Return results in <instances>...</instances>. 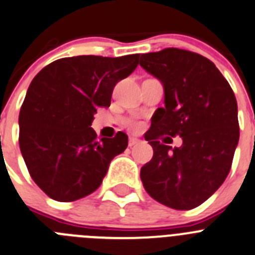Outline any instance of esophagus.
<instances>
[{
    "mask_svg": "<svg viewBox=\"0 0 255 255\" xmlns=\"http://www.w3.org/2000/svg\"><path fill=\"white\" fill-rule=\"evenodd\" d=\"M138 143H139V139L136 138V137H129V139H128V146H129V147H132V146Z\"/></svg>",
    "mask_w": 255,
    "mask_h": 255,
    "instance_id": "esophagus-1",
    "label": "esophagus"
}]
</instances>
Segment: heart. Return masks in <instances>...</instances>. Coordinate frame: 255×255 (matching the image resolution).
Returning a JSON list of instances; mask_svg holds the SVG:
<instances>
[{"label":"heart","mask_w":255,"mask_h":255,"mask_svg":"<svg viewBox=\"0 0 255 255\" xmlns=\"http://www.w3.org/2000/svg\"><path fill=\"white\" fill-rule=\"evenodd\" d=\"M128 127H129L130 129H133V130H138L139 128H141V123L133 122V121H130V122H128Z\"/></svg>","instance_id":"heart-1"}]
</instances>
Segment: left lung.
Masks as SVG:
<instances>
[{
	"mask_svg": "<svg viewBox=\"0 0 255 255\" xmlns=\"http://www.w3.org/2000/svg\"><path fill=\"white\" fill-rule=\"evenodd\" d=\"M139 65L164 86L165 107L151 118L146 141L152 159L141 167L148 194L174 210H192L210 198L231 169L239 142L238 104L229 82L201 54L178 48L142 54ZM180 135V148L157 141Z\"/></svg>",
	"mask_w": 255,
	"mask_h": 255,
	"instance_id": "1",
	"label": "left lung"
}]
</instances>
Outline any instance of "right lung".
<instances>
[{
  "label": "right lung",
  "instance_id": "add662e5",
  "mask_svg": "<svg viewBox=\"0 0 255 255\" xmlns=\"http://www.w3.org/2000/svg\"><path fill=\"white\" fill-rule=\"evenodd\" d=\"M139 54L61 58L31 81L20 109L19 144L30 176L54 201L72 202L100 187L126 133L98 141L96 108L111 105L116 84L136 70Z\"/></svg>",
  "mask_w": 255,
  "mask_h": 255
}]
</instances>
